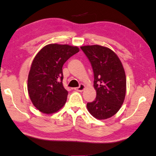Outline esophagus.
Masks as SVG:
<instances>
[{
    "label": "esophagus",
    "mask_w": 156,
    "mask_h": 156,
    "mask_svg": "<svg viewBox=\"0 0 156 156\" xmlns=\"http://www.w3.org/2000/svg\"><path fill=\"white\" fill-rule=\"evenodd\" d=\"M84 89H85V85L83 84H81L78 87L75 88V90L78 91H83Z\"/></svg>",
    "instance_id": "34e87169"
}]
</instances>
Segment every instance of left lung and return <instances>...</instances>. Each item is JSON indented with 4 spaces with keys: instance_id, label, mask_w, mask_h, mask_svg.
I'll return each instance as SVG.
<instances>
[{
    "instance_id": "8db88e82",
    "label": "left lung",
    "mask_w": 156,
    "mask_h": 156,
    "mask_svg": "<svg viewBox=\"0 0 156 156\" xmlns=\"http://www.w3.org/2000/svg\"><path fill=\"white\" fill-rule=\"evenodd\" d=\"M80 48L93 68L96 91V99L88 102L87 107L96 119H107L120 110L125 98L126 80L123 65L117 54L107 47L94 44Z\"/></svg>"
}]
</instances>
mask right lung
<instances>
[{
    "label": "right lung",
    "instance_id": "right-lung-1",
    "mask_svg": "<svg viewBox=\"0 0 156 156\" xmlns=\"http://www.w3.org/2000/svg\"><path fill=\"white\" fill-rule=\"evenodd\" d=\"M79 51L77 46L52 43L43 47L34 57L27 90L31 102L41 112L56 113L65 105L68 91L62 84V66Z\"/></svg>",
    "mask_w": 156,
    "mask_h": 156
}]
</instances>
